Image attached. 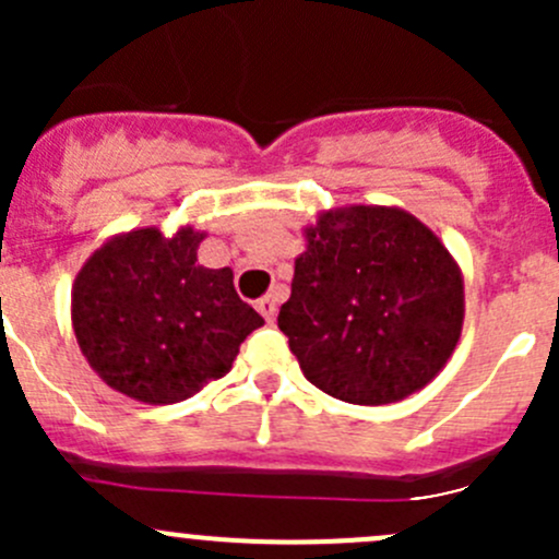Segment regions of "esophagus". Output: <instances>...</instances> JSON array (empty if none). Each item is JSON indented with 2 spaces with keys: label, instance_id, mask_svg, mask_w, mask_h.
Segmentation results:
<instances>
[{
  "label": "esophagus",
  "instance_id": "esophagus-1",
  "mask_svg": "<svg viewBox=\"0 0 559 559\" xmlns=\"http://www.w3.org/2000/svg\"><path fill=\"white\" fill-rule=\"evenodd\" d=\"M257 311L264 316V321H267V324H273V321H275V311H278V297H275V295L262 297V300L257 302Z\"/></svg>",
  "mask_w": 559,
  "mask_h": 559
}]
</instances>
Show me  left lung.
I'll use <instances>...</instances> for the list:
<instances>
[{
  "label": "left lung",
  "instance_id": "8db88e82",
  "mask_svg": "<svg viewBox=\"0 0 559 559\" xmlns=\"http://www.w3.org/2000/svg\"><path fill=\"white\" fill-rule=\"evenodd\" d=\"M302 238L278 326L306 379L354 405L430 384L465 319L462 270L443 240L394 205L330 207Z\"/></svg>",
  "mask_w": 559,
  "mask_h": 559
}]
</instances>
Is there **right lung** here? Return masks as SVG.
Segmentation results:
<instances>
[{
	"instance_id": "1",
	"label": "right lung",
	"mask_w": 559,
	"mask_h": 559,
	"mask_svg": "<svg viewBox=\"0 0 559 559\" xmlns=\"http://www.w3.org/2000/svg\"><path fill=\"white\" fill-rule=\"evenodd\" d=\"M205 233L159 227L112 235L78 270L72 330L94 373L148 405L191 397L229 373L264 319L235 292L233 270L197 262Z\"/></svg>"
}]
</instances>
